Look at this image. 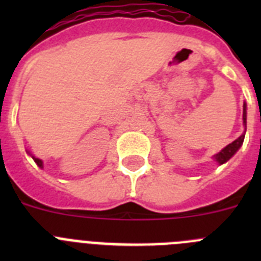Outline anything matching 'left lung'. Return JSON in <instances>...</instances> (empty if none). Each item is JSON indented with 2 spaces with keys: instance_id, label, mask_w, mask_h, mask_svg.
Returning <instances> with one entry per match:
<instances>
[{
  "instance_id": "8db88e82",
  "label": "left lung",
  "mask_w": 261,
  "mask_h": 261,
  "mask_svg": "<svg viewBox=\"0 0 261 261\" xmlns=\"http://www.w3.org/2000/svg\"><path fill=\"white\" fill-rule=\"evenodd\" d=\"M243 125L247 128V111H246V103L243 105ZM243 141H244V133L241 136V137L237 138L235 141H232L231 144H229L226 147H223L220 153L216 154V155L213 156V159L216 161V162L220 163V165H223V163L227 162V161H229V159L239 150V147L243 145Z\"/></svg>"
}]
</instances>
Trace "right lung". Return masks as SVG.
Listing matches in <instances>:
<instances>
[{"instance_id": "add662e5", "label": "right lung", "mask_w": 261, "mask_h": 261, "mask_svg": "<svg viewBox=\"0 0 261 261\" xmlns=\"http://www.w3.org/2000/svg\"><path fill=\"white\" fill-rule=\"evenodd\" d=\"M32 159H34V161H35V163L36 165L39 166V167H41L43 168V162H41V159H39V158H35V156L32 155Z\"/></svg>"}]
</instances>
